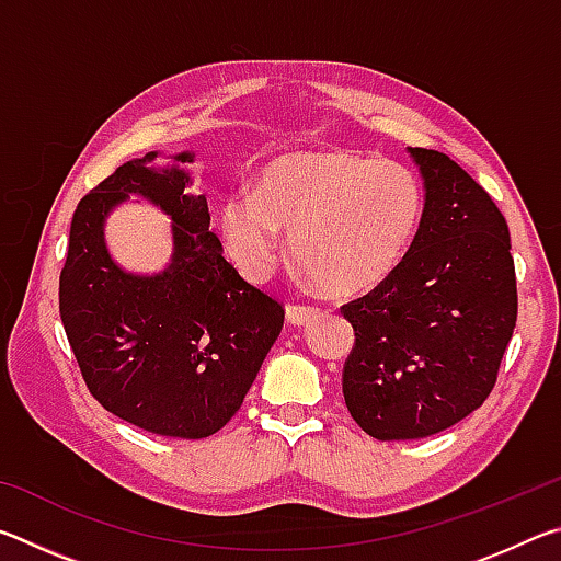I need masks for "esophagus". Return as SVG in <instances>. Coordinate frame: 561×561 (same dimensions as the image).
Wrapping results in <instances>:
<instances>
[{
  "label": "esophagus",
  "mask_w": 561,
  "mask_h": 561,
  "mask_svg": "<svg viewBox=\"0 0 561 561\" xmlns=\"http://www.w3.org/2000/svg\"><path fill=\"white\" fill-rule=\"evenodd\" d=\"M319 314L317 307H309V304H287V321H291L294 327L307 324L309 319H314Z\"/></svg>",
  "instance_id": "obj_1"
}]
</instances>
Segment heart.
Listing matches in <instances>:
<instances>
[{"mask_svg":"<svg viewBox=\"0 0 561 561\" xmlns=\"http://www.w3.org/2000/svg\"><path fill=\"white\" fill-rule=\"evenodd\" d=\"M423 185L398 160L346 150L277 158L250 193H234L220 210L227 252L252 282L267 279L289 232L294 262L331 294H358L381 284L415 240Z\"/></svg>","mask_w":561,"mask_h":561,"instance_id":"1","label":"heart"}]
</instances>
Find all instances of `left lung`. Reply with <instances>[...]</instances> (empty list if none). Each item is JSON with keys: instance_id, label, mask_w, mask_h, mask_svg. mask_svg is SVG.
I'll list each match as a JSON object with an SVG mask.
<instances>
[{"instance_id": "8db88e82", "label": "left lung", "mask_w": 561, "mask_h": 561, "mask_svg": "<svg viewBox=\"0 0 561 561\" xmlns=\"http://www.w3.org/2000/svg\"><path fill=\"white\" fill-rule=\"evenodd\" d=\"M425 207L411 250L341 307L354 346L341 374L354 421L378 440L450 428L488 401L517 324L505 215L445 153L411 148Z\"/></svg>"}]
</instances>
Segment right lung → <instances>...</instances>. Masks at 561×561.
Segmentation results:
<instances>
[{"label": "right lung", "instance_id": "obj_1", "mask_svg": "<svg viewBox=\"0 0 561 561\" xmlns=\"http://www.w3.org/2000/svg\"><path fill=\"white\" fill-rule=\"evenodd\" d=\"M153 158L123 163L81 197L59 277V314L83 381L106 411L148 433L195 440L240 411L279 336L284 307L222 257L205 195L185 193L187 173L146 168ZM128 192L174 220L176 257L156 278L118 271L102 244V217Z\"/></svg>", "mask_w": 561, "mask_h": 561}]
</instances>
